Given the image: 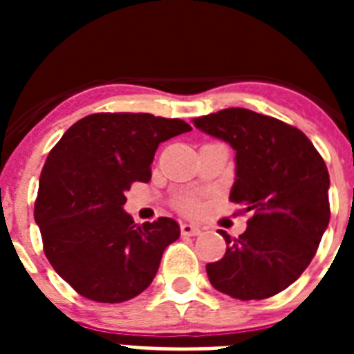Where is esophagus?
<instances>
[{"label":"esophagus","instance_id":"obj_1","mask_svg":"<svg viewBox=\"0 0 354 354\" xmlns=\"http://www.w3.org/2000/svg\"><path fill=\"white\" fill-rule=\"evenodd\" d=\"M180 232H183V236H198L202 230H200L198 225L183 223V225H180Z\"/></svg>","mask_w":354,"mask_h":354}]
</instances>
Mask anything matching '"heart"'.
<instances>
[{
  "label": "heart",
  "mask_w": 354,
  "mask_h": 354,
  "mask_svg": "<svg viewBox=\"0 0 354 354\" xmlns=\"http://www.w3.org/2000/svg\"><path fill=\"white\" fill-rule=\"evenodd\" d=\"M183 207L186 209V211H193V209L196 207V202L193 198H184L183 200Z\"/></svg>",
  "instance_id": "obj_1"
}]
</instances>
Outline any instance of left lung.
Returning <instances> with one entry per match:
<instances>
[{
  "label": "left lung",
  "mask_w": 354,
  "mask_h": 354,
  "mask_svg": "<svg viewBox=\"0 0 354 354\" xmlns=\"http://www.w3.org/2000/svg\"><path fill=\"white\" fill-rule=\"evenodd\" d=\"M193 124L236 150L230 202L252 214L237 239L220 232L227 252L205 266L209 282L243 301L271 298L308 268L330 223L326 165L301 131L252 109L227 108Z\"/></svg>",
  "instance_id": "left-lung-1"
}]
</instances>
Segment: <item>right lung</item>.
Listing matches in <instances>:
<instances>
[{
    "label": "right lung",
    "instance_id": "right-lung-1",
    "mask_svg": "<svg viewBox=\"0 0 354 354\" xmlns=\"http://www.w3.org/2000/svg\"><path fill=\"white\" fill-rule=\"evenodd\" d=\"M192 131L179 118L93 113L53 147L39 180L35 221L55 271L84 298L122 303L152 283L179 223H134L124 211L133 183H149L159 143Z\"/></svg>",
    "mask_w": 354,
    "mask_h": 354
}]
</instances>
